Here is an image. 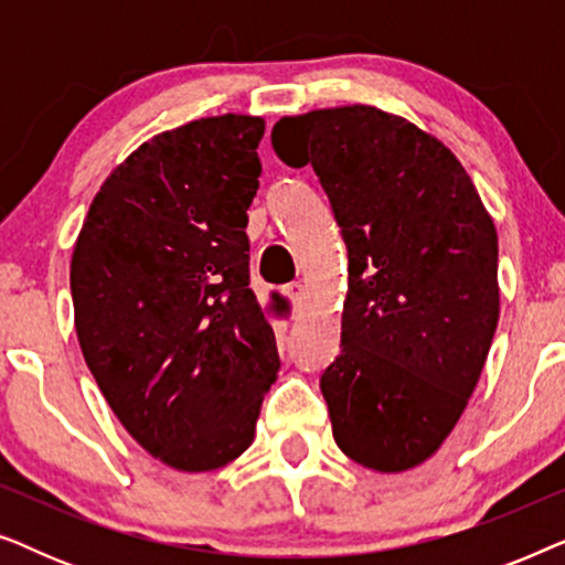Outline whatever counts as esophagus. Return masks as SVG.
I'll return each instance as SVG.
<instances>
[{"instance_id": "esophagus-1", "label": "esophagus", "mask_w": 565, "mask_h": 565, "mask_svg": "<svg viewBox=\"0 0 565 565\" xmlns=\"http://www.w3.org/2000/svg\"><path fill=\"white\" fill-rule=\"evenodd\" d=\"M285 296H288V300H290V303H292V308H296V311H298V308L300 306H303V300H306V288H303V285H300V282H290V285H285Z\"/></svg>"}]
</instances>
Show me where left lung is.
I'll return each mask as SVG.
<instances>
[{
    "mask_svg": "<svg viewBox=\"0 0 565 565\" xmlns=\"http://www.w3.org/2000/svg\"><path fill=\"white\" fill-rule=\"evenodd\" d=\"M273 149L311 164L350 259L342 344L321 373L334 439L398 473L445 443L499 323V238L455 153L396 115L352 105L282 118Z\"/></svg>",
    "mask_w": 565,
    "mask_h": 565,
    "instance_id": "8db88e82",
    "label": "left lung"
}]
</instances>
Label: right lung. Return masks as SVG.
Wrapping results in <instances>:
<instances>
[{
  "mask_svg": "<svg viewBox=\"0 0 565 565\" xmlns=\"http://www.w3.org/2000/svg\"><path fill=\"white\" fill-rule=\"evenodd\" d=\"M262 136L252 115L153 136L107 177L74 246L84 360L128 435L188 473L252 445L280 370L249 288Z\"/></svg>",
  "mask_w": 565,
  "mask_h": 565,
  "instance_id": "obj_1",
  "label": "right lung"
}]
</instances>
